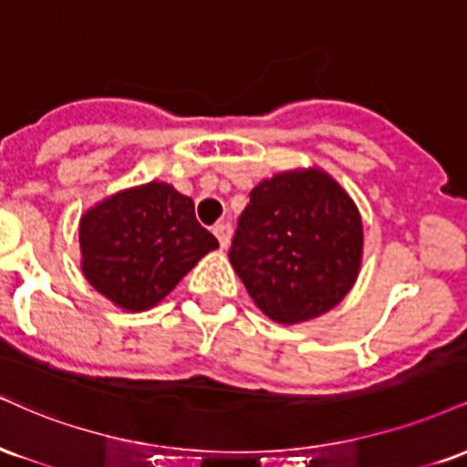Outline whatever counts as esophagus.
Wrapping results in <instances>:
<instances>
[{"label": "esophagus", "instance_id": "obj_1", "mask_svg": "<svg viewBox=\"0 0 467 467\" xmlns=\"http://www.w3.org/2000/svg\"><path fill=\"white\" fill-rule=\"evenodd\" d=\"M213 233H215L219 245H222V248H228L230 239H233V226H230L228 222H219L217 226L213 228Z\"/></svg>", "mask_w": 467, "mask_h": 467}]
</instances>
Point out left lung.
Segmentation results:
<instances>
[{"label": "left lung", "mask_w": 467, "mask_h": 467, "mask_svg": "<svg viewBox=\"0 0 467 467\" xmlns=\"http://www.w3.org/2000/svg\"><path fill=\"white\" fill-rule=\"evenodd\" d=\"M362 217L320 166L261 180L239 217L228 259L250 298L278 325L334 309L360 275Z\"/></svg>", "instance_id": "obj_1"}]
</instances>
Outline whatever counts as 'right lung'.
I'll use <instances>...</instances> for the list:
<instances>
[{"label": "right lung", "mask_w": 467, "mask_h": 467, "mask_svg": "<svg viewBox=\"0 0 467 467\" xmlns=\"http://www.w3.org/2000/svg\"><path fill=\"white\" fill-rule=\"evenodd\" d=\"M80 270L125 312H147L219 248L195 219V203L166 182L122 189L83 213Z\"/></svg>", "instance_id": "right-lung-1"}]
</instances>
